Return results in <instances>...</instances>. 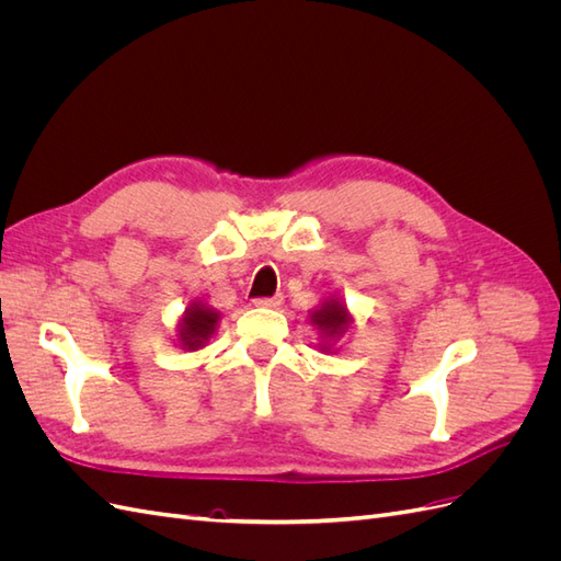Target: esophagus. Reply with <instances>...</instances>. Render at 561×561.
<instances>
[{
  "label": "esophagus",
  "mask_w": 561,
  "mask_h": 561,
  "mask_svg": "<svg viewBox=\"0 0 561 561\" xmlns=\"http://www.w3.org/2000/svg\"><path fill=\"white\" fill-rule=\"evenodd\" d=\"M252 304H254V307H264V309H278L280 304H283V297L280 295H276V297H260V299H254Z\"/></svg>",
  "instance_id": "obj_1"
}]
</instances>
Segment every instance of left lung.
<instances>
[{
    "label": "left lung",
    "instance_id": "obj_1",
    "mask_svg": "<svg viewBox=\"0 0 561 561\" xmlns=\"http://www.w3.org/2000/svg\"><path fill=\"white\" fill-rule=\"evenodd\" d=\"M311 325L318 330L320 353H336L339 342L351 332L353 328V313L348 311L346 301L339 295H330L322 299L318 307L309 313Z\"/></svg>",
    "mask_w": 561,
    "mask_h": 561
}]
</instances>
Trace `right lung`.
Instances as JSON below:
<instances>
[{
	"instance_id": "1",
	"label": "right lung",
	"mask_w": 561,
	"mask_h": 561,
	"mask_svg": "<svg viewBox=\"0 0 561 561\" xmlns=\"http://www.w3.org/2000/svg\"><path fill=\"white\" fill-rule=\"evenodd\" d=\"M219 325V311L208 307L206 301L194 299L175 325V346L184 351H201L210 344Z\"/></svg>"
}]
</instances>
